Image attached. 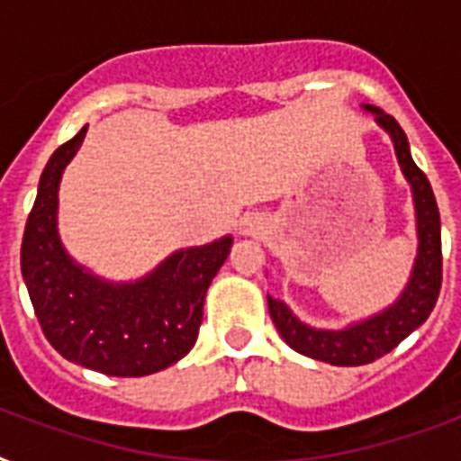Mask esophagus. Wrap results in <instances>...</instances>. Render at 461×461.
I'll use <instances>...</instances> for the list:
<instances>
[{
    "mask_svg": "<svg viewBox=\"0 0 461 461\" xmlns=\"http://www.w3.org/2000/svg\"><path fill=\"white\" fill-rule=\"evenodd\" d=\"M241 231H244V234H251V237H258V234L266 231V222H263L260 217H249V220L241 222Z\"/></svg>",
    "mask_w": 461,
    "mask_h": 461,
    "instance_id": "obj_1",
    "label": "esophagus"
}]
</instances>
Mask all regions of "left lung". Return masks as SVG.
Instances as JSON below:
<instances>
[{"label": "left lung", "mask_w": 461, "mask_h": 461, "mask_svg": "<svg viewBox=\"0 0 461 461\" xmlns=\"http://www.w3.org/2000/svg\"><path fill=\"white\" fill-rule=\"evenodd\" d=\"M366 110L375 112L378 124L393 136L394 153L400 159L402 172L414 191L419 256H416L414 273H411V280H409L404 294L400 296V302L380 315H373L354 328L337 330V332L308 328V325L296 321L285 303L267 296L270 315H273L275 328L280 330L282 339L303 357L318 358V361L332 366H364L385 357L387 351H393L404 337H409L421 322H426L438 302L440 285H443L440 212H438L430 181L411 159L407 133L402 131L397 119L385 114V112L373 110L371 104H366Z\"/></svg>", "instance_id": "8db88e82"}]
</instances>
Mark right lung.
<instances>
[{"instance_id":"add662e5","label":"right lung","mask_w":461,"mask_h":461,"mask_svg":"<svg viewBox=\"0 0 461 461\" xmlns=\"http://www.w3.org/2000/svg\"><path fill=\"white\" fill-rule=\"evenodd\" d=\"M83 126L54 150L23 231L21 273L47 342L67 361L119 378L150 375L186 357L203 322L210 282L231 237L174 253L136 285H107L78 267L57 237L61 172L86 139Z\"/></svg>"}]
</instances>
